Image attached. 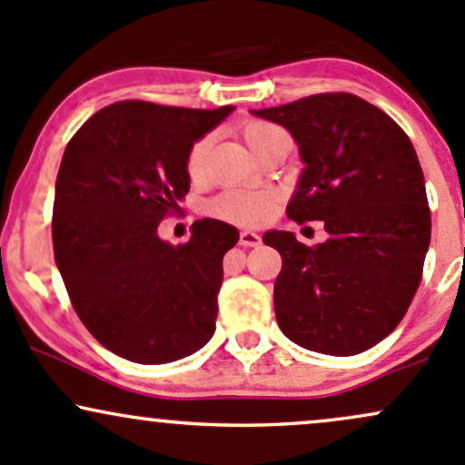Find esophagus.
Instances as JSON below:
<instances>
[{
	"instance_id": "esophagus-1",
	"label": "esophagus",
	"mask_w": 465,
	"mask_h": 465,
	"mask_svg": "<svg viewBox=\"0 0 465 465\" xmlns=\"http://www.w3.org/2000/svg\"><path fill=\"white\" fill-rule=\"evenodd\" d=\"M260 242H262V238H260L256 232H242L241 233V244H242V247H258Z\"/></svg>"
}]
</instances>
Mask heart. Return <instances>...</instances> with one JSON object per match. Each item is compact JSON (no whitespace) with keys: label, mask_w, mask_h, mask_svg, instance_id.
<instances>
[{"label":"heart","mask_w":465,"mask_h":465,"mask_svg":"<svg viewBox=\"0 0 465 465\" xmlns=\"http://www.w3.org/2000/svg\"><path fill=\"white\" fill-rule=\"evenodd\" d=\"M278 125L267 124V121H249L242 125V136L253 152L262 150L264 143L278 134ZM209 152V139L193 141L190 152L185 156V172L193 183L205 176V163ZM275 209V196L267 190H224L212 196L205 203V213L218 221L233 224H260L267 221Z\"/></svg>","instance_id":"b5f03b06"}]
</instances>
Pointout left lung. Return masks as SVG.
Returning <instances> with one entry per match:
<instances>
[{
	"label": "left lung",
	"instance_id": "8db88e82",
	"mask_svg": "<svg viewBox=\"0 0 465 465\" xmlns=\"http://www.w3.org/2000/svg\"><path fill=\"white\" fill-rule=\"evenodd\" d=\"M293 134L304 161L287 216L324 221L329 241L267 232L282 269L273 284L280 329L326 355H357L395 331L421 282L430 207L420 158L386 112L349 92L253 110Z\"/></svg>",
	"mask_w": 465,
	"mask_h": 465
}]
</instances>
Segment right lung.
I'll list each match as a JSON object with an SVG mask.
<instances>
[{"mask_svg": "<svg viewBox=\"0 0 465 465\" xmlns=\"http://www.w3.org/2000/svg\"><path fill=\"white\" fill-rule=\"evenodd\" d=\"M232 110L119 101L92 114L65 147L54 260L81 322L125 360L167 364L196 353L216 331L223 256L238 229L203 218L176 247L156 229L190 192L192 143Z\"/></svg>", "mask_w": 465, "mask_h": 465, "instance_id": "1", "label": "right lung"}]
</instances>
